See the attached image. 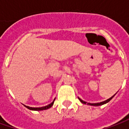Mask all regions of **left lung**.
<instances>
[{"label": "left lung", "mask_w": 129, "mask_h": 129, "mask_svg": "<svg viewBox=\"0 0 129 129\" xmlns=\"http://www.w3.org/2000/svg\"><path fill=\"white\" fill-rule=\"evenodd\" d=\"M116 93H115V94L113 96H112V97H110L109 99H108V100H105V101H104V102H100V103H93V104H91V103H87L86 102H84V101H83L82 100H81L79 97H78V99L79 100V101H80V102L82 103V104H87L88 105L94 106H102V105H103V104H106V103L109 102H110V101H111V100L113 99V97L115 95H116Z\"/></svg>", "instance_id": "obj_1"}]
</instances>
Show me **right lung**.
Listing matches in <instances>:
<instances>
[{"label":"right lung","instance_id":"right-lung-1","mask_svg":"<svg viewBox=\"0 0 129 129\" xmlns=\"http://www.w3.org/2000/svg\"><path fill=\"white\" fill-rule=\"evenodd\" d=\"M54 100H54L53 102L51 103V104H48V105L45 106H43V107H39V108H33V107H29V106H25L27 108H28L29 110H32V111H43V110H47L48 108H51V107L52 106V105H53Z\"/></svg>","mask_w":129,"mask_h":129}]
</instances>
